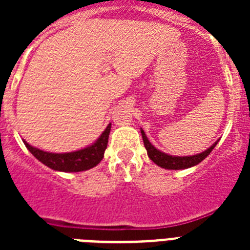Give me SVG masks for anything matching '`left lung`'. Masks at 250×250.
I'll return each instance as SVG.
<instances>
[{
  "mask_svg": "<svg viewBox=\"0 0 250 250\" xmlns=\"http://www.w3.org/2000/svg\"><path fill=\"white\" fill-rule=\"evenodd\" d=\"M141 136H143V140H144L145 149L147 151V156L151 159L156 165H159L160 167H164L167 170H180V169H188V167H191L194 165H198L199 163H202L205 158H207L209 154L211 152V150L215 147V145L218 144V141H215L210 147H208L205 151L200 152V154H196V155H189V156H175V155H169L167 152L160 151L159 149H156L154 145L147 140L146 135H145L144 130L141 129Z\"/></svg>",
  "mask_w": 250,
  "mask_h": 250,
  "instance_id": "obj_1",
  "label": "left lung"
}]
</instances>
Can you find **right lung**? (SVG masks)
<instances>
[{
    "mask_svg": "<svg viewBox=\"0 0 250 250\" xmlns=\"http://www.w3.org/2000/svg\"><path fill=\"white\" fill-rule=\"evenodd\" d=\"M111 130V124H109L106 129L104 130L100 138L95 141L94 144L83 147L81 150L71 152H48L40 150L37 147L32 146L23 140V144L28 149V151L35 156L42 164L48 167L52 170L57 171H63V173H79V171H85L96 165L103 160L104 152L107 147V141H109V134Z\"/></svg>",
    "mask_w": 250,
    "mask_h": 250,
    "instance_id": "1",
    "label": "right lung"
}]
</instances>
